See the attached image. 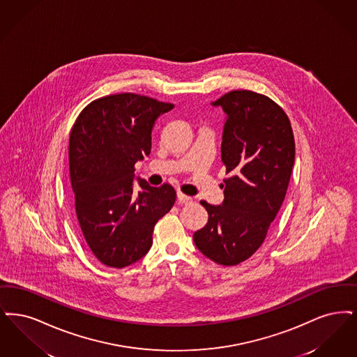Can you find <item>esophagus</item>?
<instances>
[{
	"instance_id": "34e87169",
	"label": "esophagus",
	"mask_w": 357,
	"mask_h": 357,
	"mask_svg": "<svg viewBox=\"0 0 357 357\" xmlns=\"http://www.w3.org/2000/svg\"><path fill=\"white\" fill-rule=\"evenodd\" d=\"M177 202H178V204H188V202H192V197L185 196V195H183V193H178V195H177Z\"/></svg>"
}]
</instances>
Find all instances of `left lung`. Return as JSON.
<instances>
[{
  "mask_svg": "<svg viewBox=\"0 0 357 357\" xmlns=\"http://www.w3.org/2000/svg\"><path fill=\"white\" fill-rule=\"evenodd\" d=\"M212 105L227 114L221 161L231 176L221 205L200 202L209 218L193 241L204 256L231 266L261 247L280 211L295 164V137L285 112L264 94L232 91Z\"/></svg>",
  "mask_w": 357,
  "mask_h": 357,
  "instance_id": "obj_1",
  "label": "left lung"
}]
</instances>
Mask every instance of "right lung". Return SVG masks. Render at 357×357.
<instances>
[{
  "label": "right lung",
  "instance_id": "obj_1",
  "mask_svg": "<svg viewBox=\"0 0 357 357\" xmlns=\"http://www.w3.org/2000/svg\"><path fill=\"white\" fill-rule=\"evenodd\" d=\"M173 104L135 93L110 94L82 109L70 130L69 171L78 228L94 256L112 268L142 259L155 222L176 202L169 184L137 178L135 164L149 155L152 129Z\"/></svg>",
  "mask_w": 357,
  "mask_h": 357
}]
</instances>
